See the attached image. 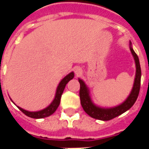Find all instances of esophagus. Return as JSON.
<instances>
[{"mask_svg":"<svg viewBox=\"0 0 149 149\" xmlns=\"http://www.w3.org/2000/svg\"><path fill=\"white\" fill-rule=\"evenodd\" d=\"M74 72H75V74H76V76H80V75L82 73V69H81L80 67H75L74 68Z\"/></svg>","mask_w":149,"mask_h":149,"instance_id":"34e87169","label":"esophagus"}]
</instances>
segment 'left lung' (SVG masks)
<instances>
[{"label":"left lung","mask_w":149,"mask_h":149,"mask_svg":"<svg viewBox=\"0 0 149 149\" xmlns=\"http://www.w3.org/2000/svg\"><path fill=\"white\" fill-rule=\"evenodd\" d=\"M129 49L131 51L132 55L134 58L135 64H136V75H135L134 83H133L131 93L128 95V97L126 98V100L124 102L120 104L119 105L111 107V108H104V107H100L95 104L91 98L90 91L88 87L83 80H81V78L78 79L79 83L81 84L80 98H81V106L84 110V112L88 116H90L91 117L100 120H109L118 116L121 115L122 113H124L126 111H128L136 102L139 95L140 88H141V69L139 58L132 49L131 42H129Z\"/></svg>","instance_id":"left-lung-1"}]
</instances>
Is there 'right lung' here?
<instances>
[{"mask_svg": "<svg viewBox=\"0 0 149 149\" xmlns=\"http://www.w3.org/2000/svg\"><path fill=\"white\" fill-rule=\"evenodd\" d=\"M74 77V72H71L70 73H68L67 76H65V77L62 79L61 82L59 83L58 86L56 88V94L54 99L52 100L51 104H49V106L46 107L45 109H44L42 110H40V111H37V112H30V111H27V110H24L23 109H21V107H18V109L21 110V112L24 113L25 115L29 116L31 118L34 119H40V118H45L47 116H49L52 114H53L55 111L57 109L60 102H61V95L64 92L66 84L68 83V81L72 80V78ZM13 101V100H12ZM14 103V102H13Z\"/></svg>", "mask_w": 149, "mask_h": 149, "instance_id": "add662e5", "label": "right lung"}]
</instances>
